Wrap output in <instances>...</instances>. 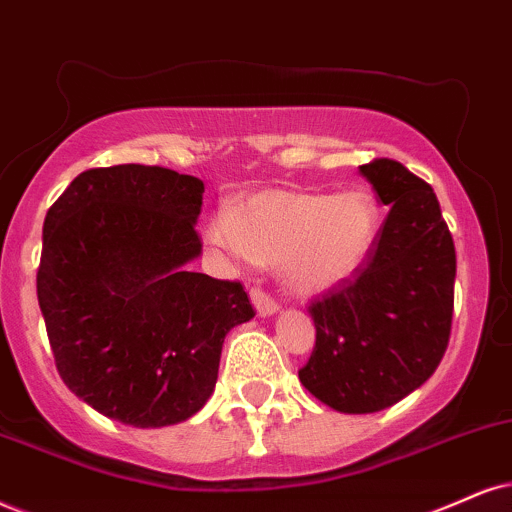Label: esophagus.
<instances>
[{
	"mask_svg": "<svg viewBox=\"0 0 512 512\" xmlns=\"http://www.w3.org/2000/svg\"><path fill=\"white\" fill-rule=\"evenodd\" d=\"M249 296H251V304L256 306L258 315H273L277 308H280V304H277L273 296H270L268 292H263L261 287H251Z\"/></svg>",
	"mask_w": 512,
	"mask_h": 512,
	"instance_id": "1",
	"label": "esophagus"
}]
</instances>
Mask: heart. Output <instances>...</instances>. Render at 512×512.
<instances>
[{
    "label": "heart",
    "mask_w": 512,
    "mask_h": 512,
    "mask_svg": "<svg viewBox=\"0 0 512 512\" xmlns=\"http://www.w3.org/2000/svg\"><path fill=\"white\" fill-rule=\"evenodd\" d=\"M377 237V206L365 192L273 189L223 208L208 223L213 249L237 263H277L301 294L342 285L363 268Z\"/></svg>",
    "instance_id": "1"
}]
</instances>
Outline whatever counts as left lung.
<instances>
[{
    "instance_id": "1",
    "label": "left lung",
    "mask_w": 512,
    "mask_h": 512,
    "mask_svg": "<svg viewBox=\"0 0 512 512\" xmlns=\"http://www.w3.org/2000/svg\"><path fill=\"white\" fill-rule=\"evenodd\" d=\"M361 173L391 208L363 268L308 304L315 346L299 370L342 413L389 408L430 380L453 320L456 246L434 189L394 159Z\"/></svg>"
}]
</instances>
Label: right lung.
<instances>
[{
  "instance_id": "right-lung-1",
  "label": "right lung",
  "mask_w": 512,
  "mask_h": 512,
  "mask_svg": "<svg viewBox=\"0 0 512 512\" xmlns=\"http://www.w3.org/2000/svg\"><path fill=\"white\" fill-rule=\"evenodd\" d=\"M204 182L90 168L49 206L37 301L63 384L106 418L163 427L213 394L225 334L256 315L242 282L192 273Z\"/></svg>"
}]
</instances>
